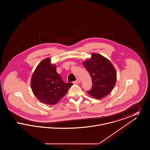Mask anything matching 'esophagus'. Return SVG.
<instances>
[{
    "label": "esophagus",
    "mask_w": 150,
    "mask_h": 150,
    "mask_svg": "<svg viewBox=\"0 0 150 150\" xmlns=\"http://www.w3.org/2000/svg\"><path fill=\"white\" fill-rule=\"evenodd\" d=\"M80 81H81L80 79H77V80H76V81H75L74 82V84H78V83H79L80 82Z\"/></svg>",
    "instance_id": "esophagus-1"
}]
</instances>
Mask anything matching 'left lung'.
<instances>
[{
	"instance_id": "8db88e82",
	"label": "left lung",
	"mask_w": 150,
	"mask_h": 150,
	"mask_svg": "<svg viewBox=\"0 0 150 150\" xmlns=\"http://www.w3.org/2000/svg\"><path fill=\"white\" fill-rule=\"evenodd\" d=\"M92 81V87L87 92L96 99H102L112 91L116 81V72L110 61L98 53L83 62Z\"/></svg>"
}]
</instances>
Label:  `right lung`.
I'll return each instance as SVG.
<instances>
[{
  "label": "right lung",
  "mask_w": 150,
  "mask_h": 150,
  "mask_svg": "<svg viewBox=\"0 0 150 150\" xmlns=\"http://www.w3.org/2000/svg\"><path fill=\"white\" fill-rule=\"evenodd\" d=\"M73 84L65 83L56 71L55 64L47 58L38 65L31 79V87L36 97L43 103L56 104Z\"/></svg>",
  "instance_id": "1"
}]
</instances>
